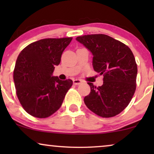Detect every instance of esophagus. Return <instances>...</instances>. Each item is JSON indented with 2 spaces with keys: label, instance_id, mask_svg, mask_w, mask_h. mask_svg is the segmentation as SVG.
<instances>
[{
  "label": "esophagus",
  "instance_id": "esophagus-1",
  "mask_svg": "<svg viewBox=\"0 0 154 154\" xmlns=\"http://www.w3.org/2000/svg\"><path fill=\"white\" fill-rule=\"evenodd\" d=\"M73 84L74 85H80V84L82 83V80H80V79H74L73 81Z\"/></svg>",
  "mask_w": 154,
  "mask_h": 154
}]
</instances>
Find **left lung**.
I'll list each match as a JSON object with an SVG mask.
<instances>
[{"label":"left lung","mask_w":154,"mask_h":154,"mask_svg":"<svg viewBox=\"0 0 154 154\" xmlns=\"http://www.w3.org/2000/svg\"><path fill=\"white\" fill-rule=\"evenodd\" d=\"M75 40L90 50L94 70L104 75L102 86L88 83L91 90L84 102L100 116H115L127 107L135 92L137 66L131 50L104 34L85 35Z\"/></svg>","instance_id":"1"}]
</instances>
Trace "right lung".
<instances>
[{
	"instance_id": "obj_1",
	"label": "right lung",
	"mask_w": 154,
	"mask_h": 154,
	"mask_svg": "<svg viewBox=\"0 0 154 154\" xmlns=\"http://www.w3.org/2000/svg\"><path fill=\"white\" fill-rule=\"evenodd\" d=\"M71 40L72 38L41 39L29 44L19 54L14 82L19 100L29 114L47 118L62 106L73 81H62L52 73Z\"/></svg>"
}]
</instances>
